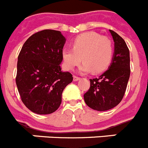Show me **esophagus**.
Here are the masks:
<instances>
[{"label":"esophagus","mask_w":148,"mask_h":148,"mask_svg":"<svg viewBox=\"0 0 148 148\" xmlns=\"http://www.w3.org/2000/svg\"><path fill=\"white\" fill-rule=\"evenodd\" d=\"M79 79H80V78H79V77L75 76V75H74V76H73V81H74V82H77V81H78Z\"/></svg>","instance_id":"esophagus-1"}]
</instances>
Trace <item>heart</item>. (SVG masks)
<instances>
[{"mask_svg": "<svg viewBox=\"0 0 148 148\" xmlns=\"http://www.w3.org/2000/svg\"><path fill=\"white\" fill-rule=\"evenodd\" d=\"M71 49H64L62 58L65 67L73 70L82 61L80 67L82 73L92 70L99 73L105 70L113 55L112 41L106 36L95 32H87L78 35L71 41Z\"/></svg>", "mask_w": 148, "mask_h": 148, "instance_id": "1", "label": "heart"}]
</instances>
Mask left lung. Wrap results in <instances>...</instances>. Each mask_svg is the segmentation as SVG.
I'll return each instance as SVG.
<instances>
[{"label":"left lung","instance_id":"1","mask_svg":"<svg viewBox=\"0 0 148 148\" xmlns=\"http://www.w3.org/2000/svg\"><path fill=\"white\" fill-rule=\"evenodd\" d=\"M114 40L112 62L99 78L90 79V87L84 95L88 107L98 111L115 108L122 100L130 78V52L125 40L110 29Z\"/></svg>","mask_w":148,"mask_h":148}]
</instances>
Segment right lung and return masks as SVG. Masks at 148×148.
Listing matches in <instances>:
<instances>
[{"mask_svg": "<svg viewBox=\"0 0 148 148\" xmlns=\"http://www.w3.org/2000/svg\"><path fill=\"white\" fill-rule=\"evenodd\" d=\"M65 42L60 31L44 29L31 35L22 47L15 82L21 101L33 113L57 110L63 90L73 82L71 73L63 72L60 66Z\"/></svg>", "mask_w": 148, "mask_h": 148, "instance_id": "right-lung-1", "label": "right lung"}]
</instances>
